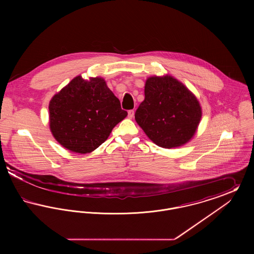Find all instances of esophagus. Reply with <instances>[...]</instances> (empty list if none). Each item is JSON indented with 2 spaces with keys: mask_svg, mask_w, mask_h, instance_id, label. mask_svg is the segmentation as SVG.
<instances>
[{
  "mask_svg": "<svg viewBox=\"0 0 254 254\" xmlns=\"http://www.w3.org/2000/svg\"><path fill=\"white\" fill-rule=\"evenodd\" d=\"M127 113H128V118L132 119L133 116H134V111L133 110H129Z\"/></svg>",
  "mask_w": 254,
  "mask_h": 254,
  "instance_id": "1",
  "label": "esophagus"
}]
</instances>
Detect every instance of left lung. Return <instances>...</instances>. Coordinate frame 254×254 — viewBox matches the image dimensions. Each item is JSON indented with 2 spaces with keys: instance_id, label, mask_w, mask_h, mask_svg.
<instances>
[{
  "instance_id": "obj_1",
  "label": "left lung",
  "mask_w": 254,
  "mask_h": 254,
  "mask_svg": "<svg viewBox=\"0 0 254 254\" xmlns=\"http://www.w3.org/2000/svg\"><path fill=\"white\" fill-rule=\"evenodd\" d=\"M202 108L193 93L173 76H150L145 84V100L135 120L146 136L164 148L186 145L197 131Z\"/></svg>"
}]
</instances>
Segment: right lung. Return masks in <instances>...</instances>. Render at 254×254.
<instances>
[{
	"label": "right lung",
	"mask_w": 254,
	"mask_h": 254,
	"mask_svg": "<svg viewBox=\"0 0 254 254\" xmlns=\"http://www.w3.org/2000/svg\"><path fill=\"white\" fill-rule=\"evenodd\" d=\"M49 110V128L55 140L80 154L95 150L127 116L105 79L85 80L81 75L51 98Z\"/></svg>",
	"instance_id": "obj_1"
}]
</instances>
